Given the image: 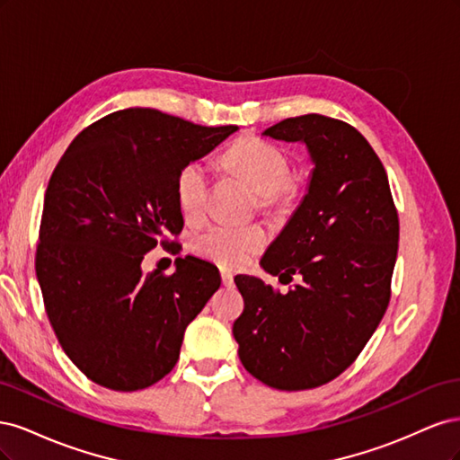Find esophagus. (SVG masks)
<instances>
[{
    "instance_id": "obj_1",
    "label": "esophagus",
    "mask_w": 460,
    "mask_h": 460,
    "mask_svg": "<svg viewBox=\"0 0 460 460\" xmlns=\"http://www.w3.org/2000/svg\"><path fill=\"white\" fill-rule=\"evenodd\" d=\"M220 278H222V284H225V286H232L234 284V276L228 270H222Z\"/></svg>"
}]
</instances>
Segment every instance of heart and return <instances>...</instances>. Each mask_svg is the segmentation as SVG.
Here are the masks:
<instances>
[{
	"mask_svg": "<svg viewBox=\"0 0 460 460\" xmlns=\"http://www.w3.org/2000/svg\"><path fill=\"white\" fill-rule=\"evenodd\" d=\"M220 166L257 193L259 211L270 218L289 213L303 191L299 174L289 172L286 153L259 137H240L220 157ZM208 176L205 164L186 163L176 174V205L188 222H199L205 215ZM267 238L257 226L230 230L213 226L191 240L193 253L222 269H242L262 252Z\"/></svg>",
	"mask_w": 460,
	"mask_h": 460,
	"instance_id": "obj_1",
	"label": "heart"
}]
</instances>
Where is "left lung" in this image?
<instances>
[{
    "mask_svg": "<svg viewBox=\"0 0 460 460\" xmlns=\"http://www.w3.org/2000/svg\"><path fill=\"white\" fill-rule=\"evenodd\" d=\"M262 136L303 142L314 169L301 205L261 259L286 294L235 276L243 313L234 323L240 360L276 389H311L353 365L392 297L399 218L382 161L351 124L301 115Z\"/></svg>",
    "mask_w": 460,
    "mask_h": 460,
    "instance_id": "1",
    "label": "left lung"
}]
</instances>
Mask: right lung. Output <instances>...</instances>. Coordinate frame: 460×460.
Returning <instances> with one entry per match:
<instances>
[{"instance_id":"right-lung-1","label":"right lung","mask_w":460,"mask_h":460,"mask_svg":"<svg viewBox=\"0 0 460 460\" xmlns=\"http://www.w3.org/2000/svg\"><path fill=\"white\" fill-rule=\"evenodd\" d=\"M238 127H199L157 109H124L82 130L46 190L36 276L63 351L115 392L149 387L180 357L184 332L220 288L215 264L178 257L144 274L153 247L182 232L176 174Z\"/></svg>"}]
</instances>
